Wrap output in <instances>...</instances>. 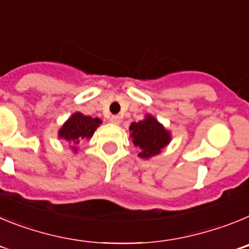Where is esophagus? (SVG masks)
Returning a JSON list of instances; mask_svg holds the SVG:
<instances>
[{
    "label": "esophagus",
    "instance_id": "esophagus-1",
    "mask_svg": "<svg viewBox=\"0 0 249 249\" xmlns=\"http://www.w3.org/2000/svg\"><path fill=\"white\" fill-rule=\"evenodd\" d=\"M109 121H111L113 124H120L121 123V117L120 116H112L111 118H109Z\"/></svg>",
    "mask_w": 249,
    "mask_h": 249
}]
</instances>
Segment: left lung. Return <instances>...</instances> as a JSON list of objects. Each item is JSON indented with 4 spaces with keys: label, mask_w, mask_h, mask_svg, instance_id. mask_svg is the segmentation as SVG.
<instances>
[{
    "label": "left lung",
    "mask_w": 249,
    "mask_h": 249,
    "mask_svg": "<svg viewBox=\"0 0 249 249\" xmlns=\"http://www.w3.org/2000/svg\"><path fill=\"white\" fill-rule=\"evenodd\" d=\"M129 132L133 144L141 149L138 153L141 158L158 155L171 142V133L151 114L140 122H132Z\"/></svg>",
    "instance_id": "8db88e82"
}]
</instances>
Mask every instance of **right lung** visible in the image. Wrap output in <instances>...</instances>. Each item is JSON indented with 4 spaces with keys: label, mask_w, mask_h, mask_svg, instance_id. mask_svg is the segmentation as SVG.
Wrapping results in <instances>:
<instances>
[{
    "label": "right lung",
    "mask_w": 249,
    "mask_h": 249,
    "mask_svg": "<svg viewBox=\"0 0 249 249\" xmlns=\"http://www.w3.org/2000/svg\"><path fill=\"white\" fill-rule=\"evenodd\" d=\"M101 123L102 121L100 118H92L81 112H76L63 123V126L58 131V137L73 144H78L85 138H91ZM72 148L74 152L77 151V147Z\"/></svg>",
    "instance_id": "1"
}]
</instances>
